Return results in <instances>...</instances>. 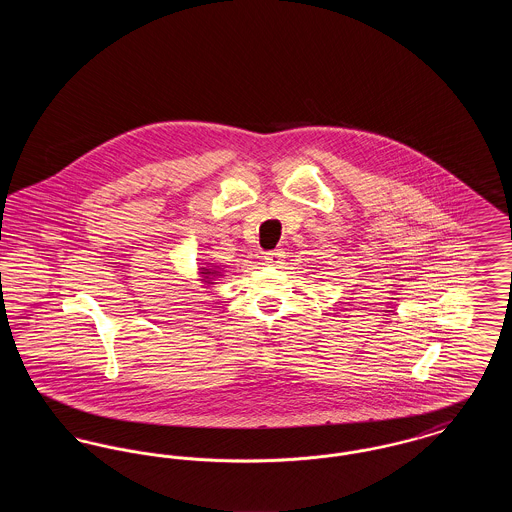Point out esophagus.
Instances as JSON below:
<instances>
[{
  "label": "esophagus",
  "instance_id": "esophagus-1",
  "mask_svg": "<svg viewBox=\"0 0 512 512\" xmlns=\"http://www.w3.org/2000/svg\"><path fill=\"white\" fill-rule=\"evenodd\" d=\"M282 257H284V255H282V251H280V249L267 251V253H265V263H267V265H278V263L282 261Z\"/></svg>",
  "mask_w": 512,
  "mask_h": 512
}]
</instances>
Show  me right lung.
I'll return each instance as SVG.
<instances>
[{"label":"right lung","mask_w":512,"mask_h":512,"mask_svg":"<svg viewBox=\"0 0 512 512\" xmlns=\"http://www.w3.org/2000/svg\"><path fill=\"white\" fill-rule=\"evenodd\" d=\"M199 274H201V280H203V284H207V286H213V284H217L215 280L222 276V270L219 267H215V265H211V263H207L205 267L199 268Z\"/></svg>","instance_id":"add662e5"}]
</instances>
